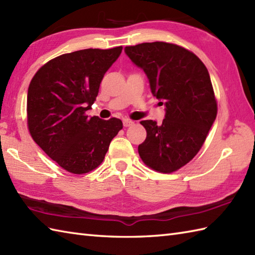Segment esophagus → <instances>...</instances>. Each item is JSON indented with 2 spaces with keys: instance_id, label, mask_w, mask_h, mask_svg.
<instances>
[{
  "instance_id": "esophagus-1",
  "label": "esophagus",
  "mask_w": 255,
  "mask_h": 255,
  "mask_svg": "<svg viewBox=\"0 0 255 255\" xmlns=\"http://www.w3.org/2000/svg\"><path fill=\"white\" fill-rule=\"evenodd\" d=\"M123 124H124V127H129L131 126V125H133V122L130 121V119H124Z\"/></svg>"
}]
</instances>
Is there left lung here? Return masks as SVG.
<instances>
[{"instance_id":"left-lung-1","label":"left lung","mask_w":255,"mask_h":255,"mask_svg":"<svg viewBox=\"0 0 255 255\" xmlns=\"http://www.w3.org/2000/svg\"><path fill=\"white\" fill-rule=\"evenodd\" d=\"M125 52L147 74L151 92L165 105L162 124L140 122L147 130L138 147L140 158L158 172L177 171L197 154L217 116L208 70L192 51L169 42H143Z\"/></svg>"}]
</instances>
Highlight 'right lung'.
Wrapping results in <instances>:
<instances>
[{
	"label": "right lung",
	"instance_id": "1",
	"mask_svg": "<svg viewBox=\"0 0 255 255\" xmlns=\"http://www.w3.org/2000/svg\"><path fill=\"white\" fill-rule=\"evenodd\" d=\"M122 50L121 46L64 53L44 64L30 81L27 124L31 137L49 158L73 174L96 169L123 128L118 118L104 121L85 115Z\"/></svg>",
	"mask_w": 255,
	"mask_h": 255
}]
</instances>
